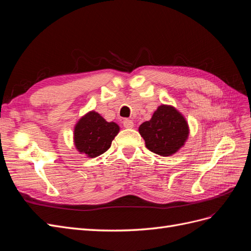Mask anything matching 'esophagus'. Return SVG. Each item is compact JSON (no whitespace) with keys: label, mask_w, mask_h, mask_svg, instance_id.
I'll return each instance as SVG.
<instances>
[{"label":"esophagus","mask_w":251,"mask_h":251,"mask_svg":"<svg viewBox=\"0 0 251 251\" xmlns=\"http://www.w3.org/2000/svg\"><path fill=\"white\" fill-rule=\"evenodd\" d=\"M123 125L126 128H132L134 126V123L131 120V119H125L123 121Z\"/></svg>","instance_id":"1"}]
</instances>
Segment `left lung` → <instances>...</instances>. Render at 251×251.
<instances>
[{"instance_id": "obj_1", "label": "left lung", "mask_w": 251, "mask_h": 251, "mask_svg": "<svg viewBox=\"0 0 251 251\" xmlns=\"http://www.w3.org/2000/svg\"><path fill=\"white\" fill-rule=\"evenodd\" d=\"M147 148L160 156L173 155L183 146L188 136L184 117L170 105H160L151 120L139 126Z\"/></svg>"}]
</instances>
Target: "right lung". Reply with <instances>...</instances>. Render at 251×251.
Instances as JSON below:
<instances>
[{
  "mask_svg": "<svg viewBox=\"0 0 251 251\" xmlns=\"http://www.w3.org/2000/svg\"><path fill=\"white\" fill-rule=\"evenodd\" d=\"M118 132L115 123H108L98 113L90 112L75 126V147L88 157H97L110 149Z\"/></svg>",
  "mask_w": 251,
  "mask_h": 251,
  "instance_id": "obj_1",
  "label": "right lung"
}]
</instances>
